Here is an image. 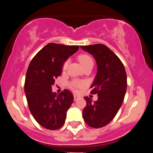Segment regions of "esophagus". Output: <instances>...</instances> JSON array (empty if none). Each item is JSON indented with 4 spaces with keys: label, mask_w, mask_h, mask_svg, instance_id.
I'll use <instances>...</instances> for the list:
<instances>
[{
    "label": "esophagus",
    "mask_w": 153,
    "mask_h": 153,
    "mask_svg": "<svg viewBox=\"0 0 153 153\" xmlns=\"http://www.w3.org/2000/svg\"><path fill=\"white\" fill-rule=\"evenodd\" d=\"M73 97H74V101H77V100H78V99H79V96H77V95H74V96H73Z\"/></svg>",
    "instance_id": "34e87169"
}]
</instances>
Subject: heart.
Masks as SVG:
<instances>
[{
	"label": "heart",
	"instance_id": "heart-1",
	"mask_svg": "<svg viewBox=\"0 0 153 153\" xmlns=\"http://www.w3.org/2000/svg\"><path fill=\"white\" fill-rule=\"evenodd\" d=\"M78 60L83 68H85V67L91 65H93V64H94V61H93L92 58H91L90 56L85 54H80V55H79ZM68 60H66L62 65V71H65L67 68H68ZM70 85H71L72 88L78 89V88H80L83 87L84 85H85V82L83 81H80V80H74L70 83Z\"/></svg>",
	"mask_w": 153,
	"mask_h": 153
}]
</instances>
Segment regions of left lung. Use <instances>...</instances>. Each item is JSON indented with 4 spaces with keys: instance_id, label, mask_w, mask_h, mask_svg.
Instances as JSON below:
<instances>
[{
    "instance_id": "1",
    "label": "left lung",
    "mask_w": 153,
    "mask_h": 153,
    "mask_svg": "<svg viewBox=\"0 0 153 153\" xmlns=\"http://www.w3.org/2000/svg\"><path fill=\"white\" fill-rule=\"evenodd\" d=\"M80 47L92 54L97 64L91 93L97 94L98 100L93 103L88 96L84 98L86 106L82 117L91 127L101 128L113 120L122 106L127 91V73L120 59L106 45L96 44Z\"/></svg>"
}]
</instances>
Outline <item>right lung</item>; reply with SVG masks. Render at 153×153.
I'll return each mask as SVG.
<instances>
[{"mask_svg": "<svg viewBox=\"0 0 153 153\" xmlns=\"http://www.w3.org/2000/svg\"><path fill=\"white\" fill-rule=\"evenodd\" d=\"M78 49L79 46L50 43L38 52L28 68L24 84L28 106L35 120L47 129L62 127L73 102L71 91L65 89L57 94L52 92V85L62 74L63 63Z\"/></svg>", "mask_w": 153, "mask_h": 153, "instance_id": "add662e5", "label": "right lung"}]
</instances>
